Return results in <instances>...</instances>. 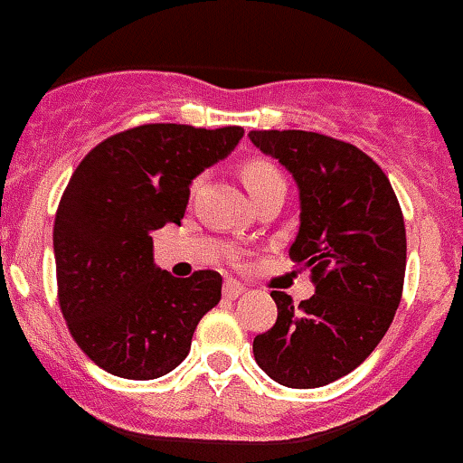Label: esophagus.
<instances>
[{
	"label": "esophagus",
	"instance_id": "esophagus-1",
	"mask_svg": "<svg viewBox=\"0 0 463 463\" xmlns=\"http://www.w3.org/2000/svg\"><path fill=\"white\" fill-rule=\"evenodd\" d=\"M243 291H246V287L239 282H234V279H229V282L224 284V296H227V298H239Z\"/></svg>",
	"mask_w": 463,
	"mask_h": 463
}]
</instances>
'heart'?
<instances>
[{
	"label": "heart",
	"instance_id": "obj_1",
	"mask_svg": "<svg viewBox=\"0 0 463 463\" xmlns=\"http://www.w3.org/2000/svg\"><path fill=\"white\" fill-rule=\"evenodd\" d=\"M241 179L246 184V188H249L250 195L260 194L262 188L275 186V184H284L282 174L277 172L275 165L268 160H260V157L243 162Z\"/></svg>",
	"mask_w": 463,
	"mask_h": 463
}]
</instances>
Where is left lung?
Listing matches in <instances>:
<instances>
[{
  "instance_id": "left-lung-1",
  "label": "left lung",
  "mask_w": 463,
  "mask_h": 463,
  "mask_svg": "<svg viewBox=\"0 0 463 463\" xmlns=\"http://www.w3.org/2000/svg\"><path fill=\"white\" fill-rule=\"evenodd\" d=\"M294 176L301 224L291 260L316 294L272 291L277 323L253 339L255 364L294 390L323 387L371 356L402 301L406 229L390 179L351 143L313 131H250Z\"/></svg>"
}]
</instances>
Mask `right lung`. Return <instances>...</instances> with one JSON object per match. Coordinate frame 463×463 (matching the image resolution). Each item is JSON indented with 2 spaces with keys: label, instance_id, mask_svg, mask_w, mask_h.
I'll return each mask as SVG.
<instances>
[{
  "label": "right lung",
  "instance_id": "1",
  "mask_svg": "<svg viewBox=\"0 0 463 463\" xmlns=\"http://www.w3.org/2000/svg\"><path fill=\"white\" fill-rule=\"evenodd\" d=\"M241 127L146 124L85 155L54 217L59 306L83 354L127 380L167 375L188 356L222 277L179 279L153 258V232L181 224L191 184L224 160Z\"/></svg>",
  "mask_w": 463,
  "mask_h": 463
}]
</instances>
